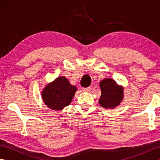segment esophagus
I'll list each match as a JSON object with an SVG mask.
<instances>
[{"label":"esophagus","mask_w":160,"mask_h":160,"mask_svg":"<svg viewBox=\"0 0 160 160\" xmlns=\"http://www.w3.org/2000/svg\"><path fill=\"white\" fill-rule=\"evenodd\" d=\"M91 87H84L82 88V91H84V92H88V91H91Z\"/></svg>","instance_id":"obj_1"}]
</instances>
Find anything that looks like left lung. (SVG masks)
Instances as JSON below:
<instances>
[{
  "label": "left lung",
  "mask_w": 160,
  "mask_h": 160,
  "mask_svg": "<svg viewBox=\"0 0 160 160\" xmlns=\"http://www.w3.org/2000/svg\"><path fill=\"white\" fill-rule=\"evenodd\" d=\"M101 96L99 103L104 108H111L120 103L123 98V89L113 80L107 78L102 80L100 83Z\"/></svg>",
  "instance_id": "left-lung-1"
}]
</instances>
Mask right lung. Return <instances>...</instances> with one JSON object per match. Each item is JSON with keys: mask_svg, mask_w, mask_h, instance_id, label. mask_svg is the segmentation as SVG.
<instances>
[{"mask_svg": "<svg viewBox=\"0 0 160 160\" xmlns=\"http://www.w3.org/2000/svg\"><path fill=\"white\" fill-rule=\"evenodd\" d=\"M64 77H59L47 85L42 93L44 102L53 110H61L71 103L76 91Z\"/></svg>", "mask_w": 160, "mask_h": 160, "instance_id": "right-lung-1", "label": "right lung"}]
</instances>
